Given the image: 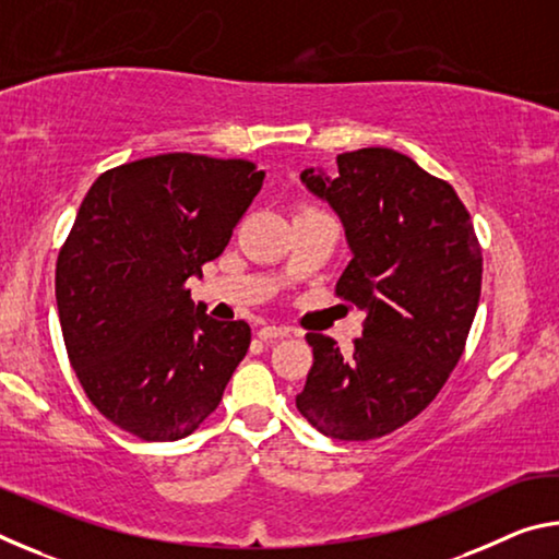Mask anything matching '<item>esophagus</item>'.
<instances>
[{"label": "esophagus", "mask_w": 559, "mask_h": 559, "mask_svg": "<svg viewBox=\"0 0 559 559\" xmlns=\"http://www.w3.org/2000/svg\"><path fill=\"white\" fill-rule=\"evenodd\" d=\"M293 333L290 328H283V325H266L259 330V337L263 343H271V340H278V337H288Z\"/></svg>", "instance_id": "1"}]
</instances>
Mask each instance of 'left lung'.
Returning <instances> with one entry per match:
<instances>
[{
    "mask_svg": "<svg viewBox=\"0 0 559 559\" xmlns=\"http://www.w3.org/2000/svg\"><path fill=\"white\" fill-rule=\"evenodd\" d=\"M300 182L343 222L353 253L337 296L365 310L349 355L333 337L313 347L298 412L330 439L370 441L421 414L449 380L480 298L484 259L453 187L390 147L337 155V173Z\"/></svg>",
    "mask_w": 559,
    "mask_h": 559,
    "instance_id": "left-lung-1",
    "label": "left lung"
}]
</instances>
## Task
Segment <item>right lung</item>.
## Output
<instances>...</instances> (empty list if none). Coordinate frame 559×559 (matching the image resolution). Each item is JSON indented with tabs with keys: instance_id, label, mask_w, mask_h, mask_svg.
I'll return each mask as SVG.
<instances>
[{
	"instance_id": "obj_1",
	"label": "right lung",
	"mask_w": 559,
	"mask_h": 559,
	"mask_svg": "<svg viewBox=\"0 0 559 559\" xmlns=\"http://www.w3.org/2000/svg\"><path fill=\"white\" fill-rule=\"evenodd\" d=\"M266 173L155 155L103 173L56 263L63 343L91 404L145 441L192 433L222 402L251 328L214 320L185 281L222 257Z\"/></svg>"
}]
</instances>
